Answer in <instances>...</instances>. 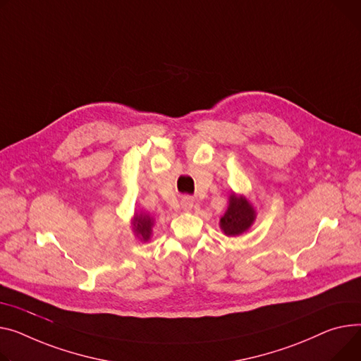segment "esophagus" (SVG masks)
<instances>
[{"label":"esophagus","mask_w":361,"mask_h":361,"mask_svg":"<svg viewBox=\"0 0 361 361\" xmlns=\"http://www.w3.org/2000/svg\"><path fill=\"white\" fill-rule=\"evenodd\" d=\"M193 203H195V200L191 199V197H184V199L181 200V207H183L184 210H191V207H193Z\"/></svg>","instance_id":"esophagus-1"}]
</instances>
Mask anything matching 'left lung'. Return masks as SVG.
<instances>
[{
	"mask_svg": "<svg viewBox=\"0 0 361 361\" xmlns=\"http://www.w3.org/2000/svg\"><path fill=\"white\" fill-rule=\"evenodd\" d=\"M254 218L255 213L248 200L245 197H236L232 195L228 210L221 219V228L228 236L241 235L251 226Z\"/></svg>",
	"mask_w": 361,
	"mask_h": 361,
	"instance_id": "left-lung-1",
	"label": "left lung"
}]
</instances>
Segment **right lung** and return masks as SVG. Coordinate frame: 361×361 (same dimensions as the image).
Here are the masks:
<instances>
[{
    "label": "right lung",
    "mask_w": 361,
    "mask_h": 361,
    "mask_svg": "<svg viewBox=\"0 0 361 361\" xmlns=\"http://www.w3.org/2000/svg\"><path fill=\"white\" fill-rule=\"evenodd\" d=\"M135 231L139 236H142L143 241H148L149 236H151V232H152V225H154V221L151 216L148 214H136L135 218Z\"/></svg>",
    "instance_id": "right-lung-1"
}]
</instances>
